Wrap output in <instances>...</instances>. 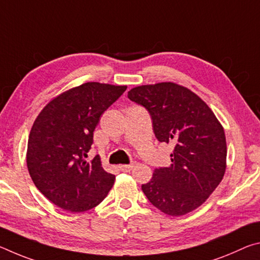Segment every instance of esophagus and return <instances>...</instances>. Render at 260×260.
Segmentation results:
<instances>
[{
    "instance_id": "34e87169",
    "label": "esophagus",
    "mask_w": 260,
    "mask_h": 260,
    "mask_svg": "<svg viewBox=\"0 0 260 260\" xmlns=\"http://www.w3.org/2000/svg\"><path fill=\"white\" fill-rule=\"evenodd\" d=\"M136 166H138V162L133 161V162H131L129 165H121V166H120V170L124 171V172H129V171L135 169Z\"/></svg>"
}]
</instances>
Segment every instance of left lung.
Returning <instances> with one entry per match:
<instances>
[{"label": "left lung", "mask_w": 260, "mask_h": 260, "mask_svg": "<svg viewBox=\"0 0 260 260\" xmlns=\"http://www.w3.org/2000/svg\"><path fill=\"white\" fill-rule=\"evenodd\" d=\"M128 99L146 108L159 142L173 146L171 165L153 171L142 190L165 214L179 217L199 208L225 175V131L199 95L175 82L132 88Z\"/></svg>", "instance_id": "left-lung-1"}]
</instances>
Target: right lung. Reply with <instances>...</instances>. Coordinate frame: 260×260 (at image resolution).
<instances>
[{
  "instance_id": "right-lung-1",
  "label": "right lung",
  "mask_w": 260,
  "mask_h": 260,
  "mask_svg": "<svg viewBox=\"0 0 260 260\" xmlns=\"http://www.w3.org/2000/svg\"><path fill=\"white\" fill-rule=\"evenodd\" d=\"M127 86L86 82L56 96L29 132L26 162L37 188L51 203L71 212L98 206L114 183L99 155L88 160L95 127Z\"/></svg>"
}]
</instances>
